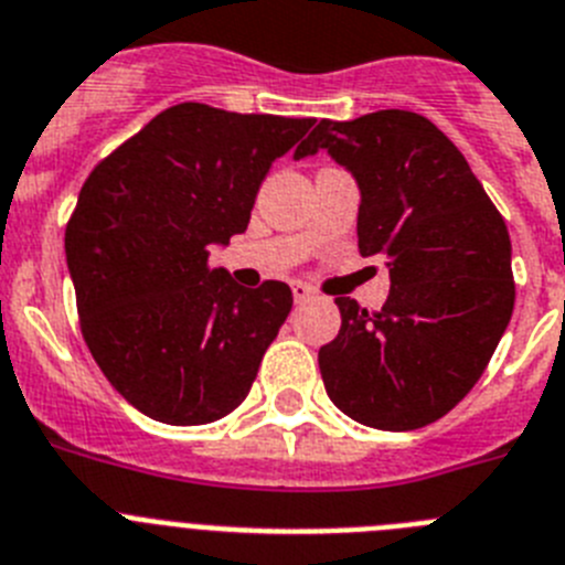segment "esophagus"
<instances>
[{"label": "esophagus", "instance_id": "esophagus-1", "mask_svg": "<svg viewBox=\"0 0 565 565\" xmlns=\"http://www.w3.org/2000/svg\"><path fill=\"white\" fill-rule=\"evenodd\" d=\"M289 287H292V298H296L298 303L310 301V298L316 296V289H312L310 284H303V281H292V284H289Z\"/></svg>", "mask_w": 565, "mask_h": 565}]
</instances>
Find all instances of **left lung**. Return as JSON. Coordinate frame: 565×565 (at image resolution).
Wrapping results in <instances>:
<instances>
[{"mask_svg":"<svg viewBox=\"0 0 565 565\" xmlns=\"http://www.w3.org/2000/svg\"><path fill=\"white\" fill-rule=\"evenodd\" d=\"M327 150L361 190L358 249L390 267L366 312L335 298L341 330L318 350L332 404L358 424H435L478 384L514 310L512 242L463 153L426 116L377 110L321 119L296 159Z\"/></svg>","mask_w":565,"mask_h":565,"instance_id":"obj_1","label":"left lung"}]
</instances>
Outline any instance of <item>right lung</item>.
I'll return each instance as SVG.
<instances>
[{"label": "right lung", "instance_id": "add662e5", "mask_svg": "<svg viewBox=\"0 0 565 565\" xmlns=\"http://www.w3.org/2000/svg\"><path fill=\"white\" fill-rule=\"evenodd\" d=\"M312 119L184 102L93 167L65 230L87 350L147 418L199 426L247 398L292 289L238 287L210 247L249 224L264 175Z\"/></svg>", "mask_w": 565, "mask_h": 565}]
</instances>
